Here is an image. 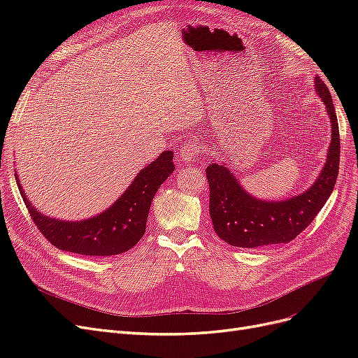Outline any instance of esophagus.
I'll list each match as a JSON object with an SVG mask.
<instances>
[{
  "instance_id": "obj_1",
  "label": "esophagus",
  "mask_w": 358,
  "mask_h": 358,
  "mask_svg": "<svg viewBox=\"0 0 358 358\" xmlns=\"http://www.w3.org/2000/svg\"><path fill=\"white\" fill-rule=\"evenodd\" d=\"M201 150V146L197 143V142H188L187 145L182 146V150H180V158L183 161H194L196 159V157L200 154Z\"/></svg>"
}]
</instances>
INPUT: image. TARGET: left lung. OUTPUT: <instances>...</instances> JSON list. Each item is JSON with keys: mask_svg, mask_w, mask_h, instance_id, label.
<instances>
[{"mask_svg": "<svg viewBox=\"0 0 358 358\" xmlns=\"http://www.w3.org/2000/svg\"><path fill=\"white\" fill-rule=\"evenodd\" d=\"M315 90L330 116L331 143L326 166L308 191L282 201H264L249 196L225 166L213 162L206 169L209 213L215 233L224 242L237 248L288 243L315 220L329 200L339 173V125L327 85L315 78Z\"/></svg>", "mask_w": 358, "mask_h": 358, "instance_id": "8db88e82", "label": "left lung"}]
</instances>
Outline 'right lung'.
<instances>
[{"mask_svg": "<svg viewBox=\"0 0 358 358\" xmlns=\"http://www.w3.org/2000/svg\"><path fill=\"white\" fill-rule=\"evenodd\" d=\"M173 170V152L166 150L138 173L109 209L83 221H62L40 213L27 199L17 175L15 178L31 220L53 246L80 255L109 257L127 252L142 239L150 203Z\"/></svg>", "mask_w": 358, "mask_h": 358, "instance_id": "add662e5", "label": "right lung"}]
</instances>
